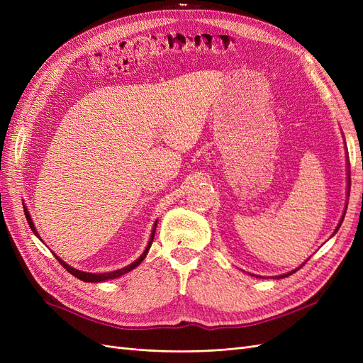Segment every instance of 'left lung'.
Segmentation results:
<instances>
[{"label":"left lung","instance_id":"obj_1","mask_svg":"<svg viewBox=\"0 0 363 363\" xmlns=\"http://www.w3.org/2000/svg\"><path fill=\"white\" fill-rule=\"evenodd\" d=\"M347 182H348V184H347V196L350 195V163L347 162ZM345 211H347V207H345ZM345 211H344V215H342V218H340V221H339V224H337V227L335 228V232H333V235L332 236H335V233L337 232L339 230V227H340V224H342V221H344V216H345ZM298 269V268H296ZM296 269H294V271H291V272H288V274H281V276H276V279H283V277H289L292 272H295ZM257 277V276H256Z\"/></svg>","mask_w":363,"mask_h":363}]
</instances>
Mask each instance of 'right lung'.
Listing matches in <instances>:
<instances>
[{
	"mask_svg": "<svg viewBox=\"0 0 363 363\" xmlns=\"http://www.w3.org/2000/svg\"><path fill=\"white\" fill-rule=\"evenodd\" d=\"M24 212H26V218H27V223H28V225H30V228L33 230V233H35L38 238H39V235H38V232H36V227H35V224H33V221H31V216H30V212H28V208H27V206L24 204ZM156 227H157V221L155 223V225H152V230H151V236H150V240H148V245L145 247V250H144V252H142V255L135 260V262H131L130 265H127V267H124V268H121V269H116V271H111V272H101V274H96V272H86V271H80V269H75V268H72V267H69L67 262H63L59 256H56V259L62 263V267L67 269L68 272H71L74 277H77V279H80V280H83V281H87V283H100V281H106V280H113V279H118V277H121V276H124V274H127L128 271H131V269H135L139 263L144 260L145 257H147V255H148V251H150V247H151V244H152V239H155V233H156ZM40 239V238H39Z\"/></svg>",
	"mask_w": 363,
	"mask_h": 363,
	"instance_id": "add662e5",
	"label": "right lung"
}]
</instances>
